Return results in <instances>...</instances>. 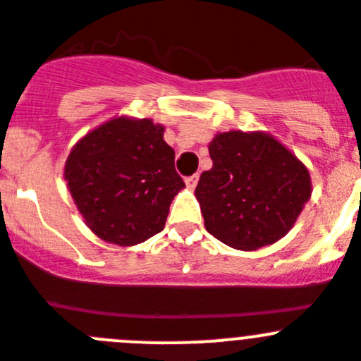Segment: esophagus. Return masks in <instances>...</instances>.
<instances>
[{"label": "esophagus", "instance_id": "34e87169", "mask_svg": "<svg viewBox=\"0 0 361 361\" xmlns=\"http://www.w3.org/2000/svg\"><path fill=\"white\" fill-rule=\"evenodd\" d=\"M198 183V175H191V177L186 178V186L190 188V190H193L195 186H197Z\"/></svg>", "mask_w": 361, "mask_h": 361}]
</instances>
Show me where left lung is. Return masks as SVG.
I'll return each mask as SVG.
<instances>
[{
    "instance_id": "1",
    "label": "left lung",
    "mask_w": 361,
    "mask_h": 361,
    "mask_svg": "<svg viewBox=\"0 0 361 361\" xmlns=\"http://www.w3.org/2000/svg\"><path fill=\"white\" fill-rule=\"evenodd\" d=\"M195 190L205 228L235 250L273 245L293 228L312 183L307 166L267 133H219Z\"/></svg>"
}]
</instances>
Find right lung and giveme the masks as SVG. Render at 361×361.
<instances>
[{"instance_id":"obj_1","label":"right lung","mask_w":361,"mask_h":361,"mask_svg":"<svg viewBox=\"0 0 361 361\" xmlns=\"http://www.w3.org/2000/svg\"><path fill=\"white\" fill-rule=\"evenodd\" d=\"M164 127L150 118L118 116L72 147L65 180L87 225L102 241L135 246L164 228L183 190Z\"/></svg>"}]
</instances>
